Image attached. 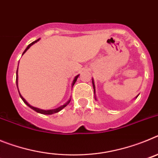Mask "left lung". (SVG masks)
I'll use <instances>...</instances> for the list:
<instances>
[{"label":"left lung","mask_w":158,"mask_h":158,"mask_svg":"<svg viewBox=\"0 0 158 158\" xmlns=\"http://www.w3.org/2000/svg\"><path fill=\"white\" fill-rule=\"evenodd\" d=\"M93 90H94V95H95V100H96V89H95V85H94V81H93ZM138 96H139V95H138V96H136V97H135V98H137V97H138Z\"/></svg>","instance_id":"obj_1"}]
</instances>
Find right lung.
I'll return each instance as SVG.
<instances>
[{"label": "right lung", "instance_id": "obj_1", "mask_svg": "<svg viewBox=\"0 0 158 158\" xmlns=\"http://www.w3.org/2000/svg\"><path fill=\"white\" fill-rule=\"evenodd\" d=\"M40 40V39H39V40H35V41H34V42H32V43H31V44H29V45L27 46V48L25 49V51H23V54H24V53L26 52V51H27V50H28V49L30 48V47H31L32 45H33V44H35V43H37V42L39 41V40ZM23 54H22V55H23ZM78 77H79V74L77 75V76L75 77H74V79H73V82H72V87H73V85H74L75 82H76V81H77V80ZM16 86H17V89H18V68H17V70H16ZM18 90H19V89H18ZM19 96H20V98H21L22 100H23V101L24 102L25 104H27V105L29 107H31V109H33V110H34V111H35L36 112L40 113V114H43V115H52V114H54V113L58 112V111H61V110L63 109L64 107H66V106L69 104V102H70V100H71V97H70V98L69 99V100H68V101H67V102H65V104H63V105L60 106V107H57V108H54V109L43 110V109H40V108H38V107H33V106L30 105V104H29L28 103H27V102L26 101V100H25V99L23 98V96H21V94H20V93H19Z\"/></svg>", "mask_w": 158, "mask_h": 158}]
</instances>
